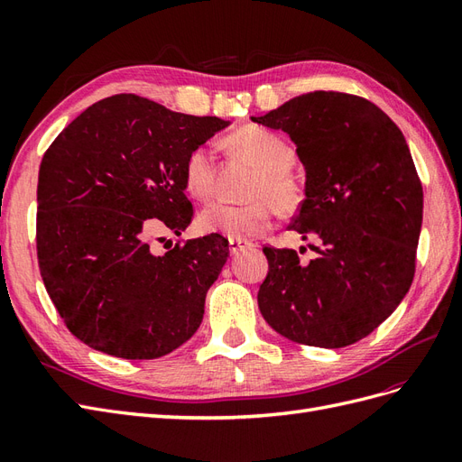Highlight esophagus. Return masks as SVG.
Segmentation results:
<instances>
[{
	"instance_id": "esophagus-1",
	"label": "esophagus",
	"mask_w": 462,
	"mask_h": 462,
	"mask_svg": "<svg viewBox=\"0 0 462 462\" xmlns=\"http://www.w3.org/2000/svg\"><path fill=\"white\" fill-rule=\"evenodd\" d=\"M248 245L246 243H243V241H235V239H231L229 241V253L235 256V254H239L243 248H246Z\"/></svg>"
}]
</instances>
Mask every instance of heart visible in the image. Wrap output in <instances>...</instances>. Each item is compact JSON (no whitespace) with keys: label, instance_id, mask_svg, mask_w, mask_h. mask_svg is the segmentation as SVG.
I'll return each mask as SVG.
<instances>
[{"label":"heart","instance_id":"b5f03b06","mask_svg":"<svg viewBox=\"0 0 462 462\" xmlns=\"http://www.w3.org/2000/svg\"><path fill=\"white\" fill-rule=\"evenodd\" d=\"M229 144L241 158L258 167L250 187L248 204L214 202L202 209L200 227L227 239L246 241L268 233L273 226V206L291 212L302 200L300 179L291 171L297 160L295 146L287 138L260 125H248L229 136ZM185 187L194 199L208 200L216 190V152L212 146H197L185 162Z\"/></svg>","mask_w":462,"mask_h":462}]
</instances>
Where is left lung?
Returning a JSON list of instances; mask_svg holds the SVG:
<instances>
[{
  "instance_id": "1",
  "label": "left lung",
  "mask_w": 462,
  "mask_h": 462,
  "mask_svg": "<svg viewBox=\"0 0 462 462\" xmlns=\"http://www.w3.org/2000/svg\"><path fill=\"white\" fill-rule=\"evenodd\" d=\"M254 123L285 131L306 170L289 229L316 236L318 258L263 246V319L283 337L341 348L365 339L407 295L422 227V183L397 125L366 97L316 90Z\"/></svg>"
}]
</instances>
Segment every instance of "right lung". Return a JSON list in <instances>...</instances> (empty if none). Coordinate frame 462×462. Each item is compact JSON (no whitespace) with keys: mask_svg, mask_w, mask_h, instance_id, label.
Wrapping results in <instances>:
<instances>
[{"mask_svg":"<svg viewBox=\"0 0 462 462\" xmlns=\"http://www.w3.org/2000/svg\"><path fill=\"white\" fill-rule=\"evenodd\" d=\"M229 121L134 94L92 104L46 150L38 173L40 275L67 329L127 360L189 341L229 256L212 233L153 254L152 236L192 221L185 162Z\"/></svg>","mask_w":462,"mask_h":462,"instance_id":"1","label":"right lung"}]
</instances>
